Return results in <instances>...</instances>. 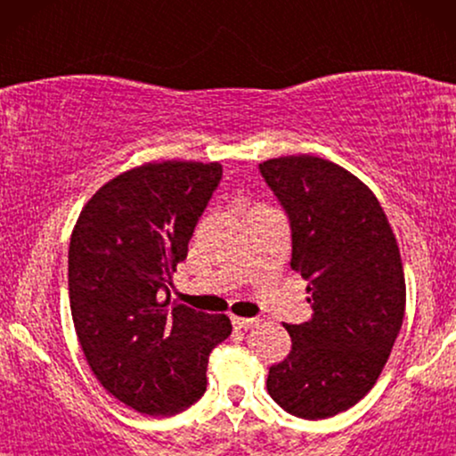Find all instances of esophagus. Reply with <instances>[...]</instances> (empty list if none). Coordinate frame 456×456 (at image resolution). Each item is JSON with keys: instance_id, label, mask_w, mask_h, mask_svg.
Listing matches in <instances>:
<instances>
[{"instance_id": "obj_1", "label": "esophagus", "mask_w": 456, "mask_h": 456, "mask_svg": "<svg viewBox=\"0 0 456 456\" xmlns=\"http://www.w3.org/2000/svg\"><path fill=\"white\" fill-rule=\"evenodd\" d=\"M259 320H255V317H236L232 315V326L239 328V330H248L253 326H257Z\"/></svg>"}]
</instances>
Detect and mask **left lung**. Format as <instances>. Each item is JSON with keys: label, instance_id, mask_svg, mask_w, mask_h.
<instances>
[{"label": "left lung", "instance_id": "8db88e82", "mask_svg": "<svg viewBox=\"0 0 456 456\" xmlns=\"http://www.w3.org/2000/svg\"><path fill=\"white\" fill-rule=\"evenodd\" d=\"M290 222V267L314 315L286 326L292 348L267 392L303 419H326L373 388L403 326L407 289L382 205L357 176L315 155L259 164Z\"/></svg>", "mask_w": 456, "mask_h": 456}]
</instances>
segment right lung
Wrapping results in <instances>:
<instances>
[{"mask_svg": "<svg viewBox=\"0 0 456 456\" xmlns=\"http://www.w3.org/2000/svg\"><path fill=\"white\" fill-rule=\"evenodd\" d=\"M220 178L217 161L133 167L86 201L72 230L78 342L103 388L139 413L170 417L195 404L209 353L232 332L226 315L170 303L172 276Z\"/></svg>", "mask_w": 456, "mask_h": 456, "instance_id": "1", "label": "right lung"}]
</instances>
